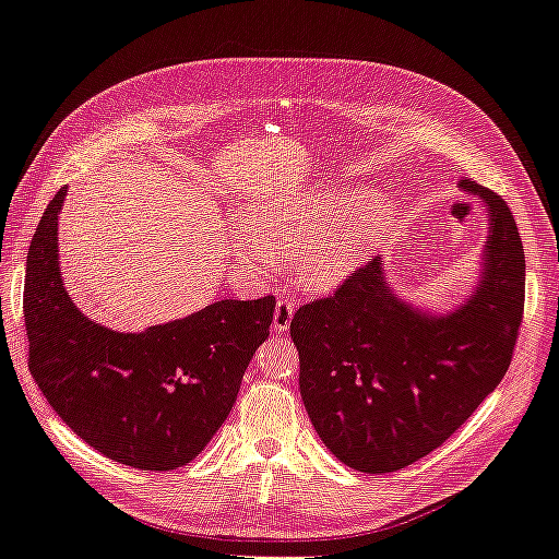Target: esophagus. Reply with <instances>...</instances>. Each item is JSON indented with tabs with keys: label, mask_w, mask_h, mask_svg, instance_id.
I'll use <instances>...</instances> for the list:
<instances>
[{
	"label": "esophagus",
	"mask_w": 559,
	"mask_h": 559,
	"mask_svg": "<svg viewBox=\"0 0 559 559\" xmlns=\"http://www.w3.org/2000/svg\"><path fill=\"white\" fill-rule=\"evenodd\" d=\"M294 312H296V304L282 298L277 308H275V314H273V329L275 331H286V326H289L292 320H294Z\"/></svg>",
	"instance_id": "1"
}]
</instances>
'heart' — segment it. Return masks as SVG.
<instances>
[{"instance_id": "obj_1", "label": "heart", "mask_w": 559, "mask_h": 559, "mask_svg": "<svg viewBox=\"0 0 559 559\" xmlns=\"http://www.w3.org/2000/svg\"><path fill=\"white\" fill-rule=\"evenodd\" d=\"M397 218L400 204L388 194L353 186L314 188L249 216L235 247L242 263L255 270L273 267L277 253L294 249L298 280L326 292L369 259Z\"/></svg>"}]
</instances>
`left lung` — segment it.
Here are the masks:
<instances>
[{
  "label": "left lung",
  "instance_id": "1",
  "mask_svg": "<svg viewBox=\"0 0 559 559\" xmlns=\"http://www.w3.org/2000/svg\"><path fill=\"white\" fill-rule=\"evenodd\" d=\"M485 204L487 242L471 296L449 312L402 298L376 255L334 296L298 308L300 397L317 435L359 473H395L454 435L506 376L524 310V249L499 194Z\"/></svg>",
  "mask_w": 559,
  "mask_h": 559
}]
</instances>
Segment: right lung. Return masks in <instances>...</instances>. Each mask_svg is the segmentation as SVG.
I'll list each match as a JSON object with an SVG mask.
<instances>
[{
  "mask_svg": "<svg viewBox=\"0 0 559 559\" xmlns=\"http://www.w3.org/2000/svg\"><path fill=\"white\" fill-rule=\"evenodd\" d=\"M68 188L29 242L23 317L29 373L74 435L139 471H176L228 418L275 298L216 300L183 320L124 334L72 304L60 275L58 216Z\"/></svg>",
  "mask_w": 559,
  "mask_h": 559,
  "instance_id": "right-lung-1",
  "label": "right lung"
}]
</instances>
